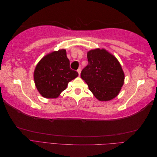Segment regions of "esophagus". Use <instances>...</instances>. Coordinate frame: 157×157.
Instances as JSON below:
<instances>
[{"mask_svg":"<svg viewBox=\"0 0 157 157\" xmlns=\"http://www.w3.org/2000/svg\"><path fill=\"white\" fill-rule=\"evenodd\" d=\"M77 72H78V75H80V72H81V69H80V68H79V69H78V70H77Z\"/></svg>","mask_w":157,"mask_h":157,"instance_id":"esophagus-1","label":"esophagus"}]
</instances>
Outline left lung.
<instances>
[{
  "label": "left lung",
  "instance_id": "left-lung-1",
  "mask_svg": "<svg viewBox=\"0 0 157 157\" xmlns=\"http://www.w3.org/2000/svg\"><path fill=\"white\" fill-rule=\"evenodd\" d=\"M88 64L80 73L89 90L99 101H109L120 92L124 73L115 56L105 49L88 52Z\"/></svg>",
  "mask_w": 157,
  "mask_h": 157
}]
</instances>
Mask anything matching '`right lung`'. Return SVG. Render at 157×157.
Here are the masks:
<instances>
[{
  "label": "right lung",
  "mask_w": 157,
  "mask_h": 157,
  "mask_svg": "<svg viewBox=\"0 0 157 157\" xmlns=\"http://www.w3.org/2000/svg\"><path fill=\"white\" fill-rule=\"evenodd\" d=\"M78 73L70 68L65 49L47 54L36 65L34 80L38 91L46 98H56Z\"/></svg>",
  "instance_id": "obj_1"
}]
</instances>
